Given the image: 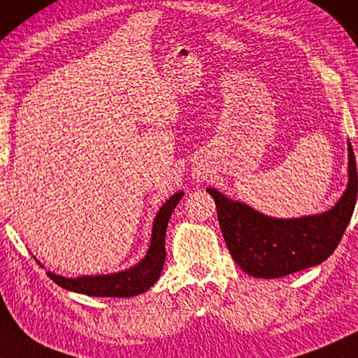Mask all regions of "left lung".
Returning <instances> with one entry per match:
<instances>
[{
  "label": "left lung",
  "instance_id": "left-lung-1",
  "mask_svg": "<svg viewBox=\"0 0 358 358\" xmlns=\"http://www.w3.org/2000/svg\"><path fill=\"white\" fill-rule=\"evenodd\" d=\"M347 150V188L341 199L321 214L294 219L271 217L241 201L227 198L215 188L206 189L215 201L225 243L241 271L253 278L278 279L321 264L334 253L357 201V167L349 141Z\"/></svg>",
  "mask_w": 358,
  "mask_h": 358
}]
</instances>
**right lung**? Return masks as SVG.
Here are the masks:
<instances>
[{"instance_id": "obj_1", "label": "right lung", "mask_w": 358, "mask_h": 358, "mask_svg": "<svg viewBox=\"0 0 358 358\" xmlns=\"http://www.w3.org/2000/svg\"><path fill=\"white\" fill-rule=\"evenodd\" d=\"M183 191H178L165 201L159 213L155 214L152 222V235H150L149 250L138 264L131 266L124 271L112 274L97 275H78V278H63L48 271V278L63 289L78 292V294L90 296H129L144 294L159 280L165 263V234L173 209L177 208L180 199L183 198ZM38 263V261H37Z\"/></svg>"}]
</instances>
